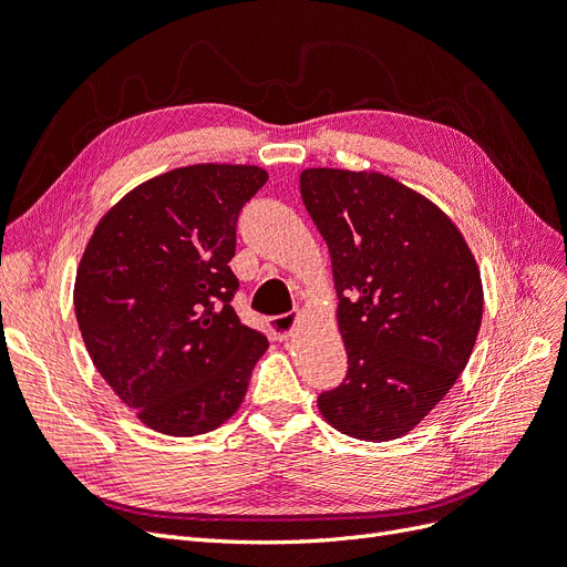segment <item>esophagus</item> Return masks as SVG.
<instances>
[{
  "mask_svg": "<svg viewBox=\"0 0 567 567\" xmlns=\"http://www.w3.org/2000/svg\"><path fill=\"white\" fill-rule=\"evenodd\" d=\"M296 315H281V317H271L269 319V326L274 336H277V340H288L290 333H293L296 329Z\"/></svg>",
  "mask_w": 567,
  "mask_h": 567,
  "instance_id": "1",
  "label": "esophagus"
}]
</instances>
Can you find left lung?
<instances>
[{
  "label": "left lung",
  "instance_id": "left-lung-1",
  "mask_svg": "<svg viewBox=\"0 0 567 567\" xmlns=\"http://www.w3.org/2000/svg\"><path fill=\"white\" fill-rule=\"evenodd\" d=\"M307 213L331 252L348 375L319 394L336 431L406 435L466 369L483 321V281L454 221L381 173L310 167Z\"/></svg>",
  "mask_w": 567,
  "mask_h": 567
}]
</instances>
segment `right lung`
Returning a JSON list of instances; mask_svg holds the SVG:
<instances>
[{
	"mask_svg": "<svg viewBox=\"0 0 567 567\" xmlns=\"http://www.w3.org/2000/svg\"><path fill=\"white\" fill-rule=\"evenodd\" d=\"M257 165L169 169L99 219L75 274V317L96 371L146 427L215 431L241 406L269 342L236 317V219Z\"/></svg>",
	"mask_w": 567,
	"mask_h": 567,
	"instance_id": "add662e5",
	"label": "right lung"
}]
</instances>
